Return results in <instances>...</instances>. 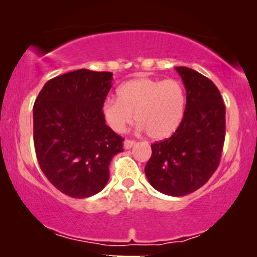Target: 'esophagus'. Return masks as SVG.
<instances>
[{"instance_id": "34e87169", "label": "esophagus", "mask_w": 257, "mask_h": 257, "mask_svg": "<svg viewBox=\"0 0 257 257\" xmlns=\"http://www.w3.org/2000/svg\"><path fill=\"white\" fill-rule=\"evenodd\" d=\"M134 145H135V141L134 140H128V139H126V140H124V143H123V146H124L125 150L132 149V147L134 146Z\"/></svg>"}]
</instances>
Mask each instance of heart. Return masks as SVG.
I'll return each mask as SVG.
<instances>
[{
  "label": "heart",
  "instance_id": "1",
  "mask_svg": "<svg viewBox=\"0 0 257 257\" xmlns=\"http://www.w3.org/2000/svg\"><path fill=\"white\" fill-rule=\"evenodd\" d=\"M118 98H108L101 106L106 124L124 132L135 120L153 140H163L178 131L184 119L186 93L176 79L141 77L126 81L117 89Z\"/></svg>",
  "mask_w": 257,
  "mask_h": 257
}]
</instances>
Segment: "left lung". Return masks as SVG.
Here are the masks:
<instances>
[{
  "mask_svg": "<svg viewBox=\"0 0 257 257\" xmlns=\"http://www.w3.org/2000/svg\"><path fill=\"white\" fill-rule=\"evenodd\" d=\"M175 70L186 88L184 119L169 139L152 144L145 174L159 192L181 197L202 187L219 167L226 107L210 79L185 66Z\"/></svg>",
  "mask_w": 257,
  "mask_h": 257,
  "instance_id": "1",
  "label": "left lung"
}]
</instances>
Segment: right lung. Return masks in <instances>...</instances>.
<instances>
[{
  "label": "right lung",
  "mask_w": 257,
  "mask_h": 257,
  "mask_svg": "<svg viewBox=\"0 0 257 257\" xmlns=\"http://www.w3.org/2000/svg\"><path fill=\"white\" fill-rule=\"evenodd\" d=\"M111 72L87 69L64 73L43 85L34 105V144L46 178L72 198L94 196L107 184L110 163L123 138L101 113Z\"/></svg>",
  "instance_id": "obj_1"
}]
</instances>
